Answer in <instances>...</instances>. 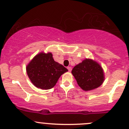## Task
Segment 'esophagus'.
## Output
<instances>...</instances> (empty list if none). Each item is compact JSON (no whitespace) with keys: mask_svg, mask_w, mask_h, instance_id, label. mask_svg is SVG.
I'll use <instances>...</instances> for the list:
<instances>
[{"mask_svg":"<svg viewBox=\"0 0 129 129\" xmlns=\"http://www.w3.org/2000/svg\"><path fill=\"white\" fill-rule=\"evenodd\" d=\"M67 69H68L69 72H70L72 70V67H67Z\"/></svg>","mask_w":129,"mask_h":129,"instance_id":"esophagus-1","label":"esophagus"}]
</instances>
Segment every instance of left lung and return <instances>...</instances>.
Returning <instances> with one entry per match:
<instances>
[{
	"mask_svg": "<svg viewBox=\"0 0 129 129\" xmlns=\"http://www.w3.org/2000/svg\"><path fill=\"white\" fill-rule=\"evenodd\" d=\"M72 74L78 86L86 91L98 88L105 78L101 65L96 61L86 58L74 67Z\"/></svg>",
	"mask_w": 129,
	"mask_h": 129,
	"instance_id": "8db88e82",
	"label": "left lung"
}]
</instances>
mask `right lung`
I'll return each instance as SVG.
<instances>
[{"mask_svg":"<svg viewBox=\"0 0 129 129\" xmlns=\"http://www.w3.org/2000/svg\"><path fill=\"white\" fill-rule=\"evenodd\" d=\"M31 82L38 88H53L62 74L68 71L66 67L54 61L51 52H41L35 55L26 67Z\"/></svg>","mask_w":129,"mask_h":129,"instance_id":"1","label":"right lung"}]
</instances>
